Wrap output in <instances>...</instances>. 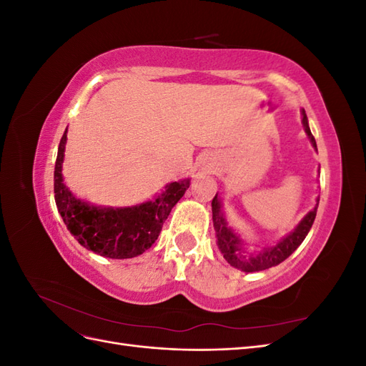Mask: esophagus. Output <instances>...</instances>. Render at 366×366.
I'll list each match as a JSON object with an SVG mask.
<instances>
[{
    "label": "esophagus",
    "mask_w": 366,
    "mask_h": 366,
    "mask_svg": "<svg viewBox=\"0 0 366 366\" xmlns=\"http://www.w3.org/2000/svg\"><path fill=\"white\" fill-rule=\"evenodd\" d=\"M212 166H214V164H210V163H207V171H209V169H212Z\"/></svg>",
    "instance_id": "34e87169"
}]
</instances>
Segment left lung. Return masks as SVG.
<instances>
[{
    "label": "left lung",
    "mask_w": 366,
    "mask_h": 366,
    "mask_svg": "<svg viewBox=\"0 0 366 366\" xmlns=\"http://www.w3.org/2000/svg\"><path fill=\"white\" fill-rule=\"evenodd\" d=\"M301 114H302V125L307 136L310 142H312V147L315 148V151H317L316 140L312 136V131H310L308 119L304 109L301 112ZM317 206H319V197L316 198L315 207L310 210L301 221H299L290 234L282 237L278 242H274L273 246H264L259 250L247 252V247H249L247 242L229 226L224 210H223L224 207L223 202H221V198L218 197V192H217L212 200V221H214V229L217 235V246L219 252L223 253L224 259L232 265V267H235L241 272H259V270L270 269L273 265H278L284 259L289 258L290 254L301 246V242L305 239L310 229H312L315 223Z\"/></svg>",
    "instance_id": "8db88e82"
}]
</instances>
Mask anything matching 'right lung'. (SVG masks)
<instances>
[{
  "label": "right lung",
  "instance_id": "add662e5",
  "mask_svg": "<svg viewBox=\"0 0 366 366\" xmlns=\"http://www.w3.org/2000/svg\"><path fill=\"white\" fill-rule=\"evenodd\" d=\"M67 129L54 164V202L70 234L81 246L112 259L134 258L148 250L160 235L172 207L184 195L191 179L172 182L152 198L134 206H97L77 198L64 183L62 163Z\"/></svg>",
  "mask_w": 366,
  "mask_h": 366
}]
</instances>
